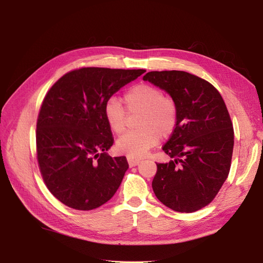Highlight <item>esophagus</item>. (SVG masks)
Wrapping results in <instances>:
<instances>
[{
    "mask_svg": "<svg viewBox=\"0 0 263 263\" xmlns=\"http://www.w3.org/2000/svg\"><path fill=\"white\" fill-rule=\"evenodd\" d=\"M127 161H128V164L130 168H133V166H136L140 162L139 159H135V158H130V157L127 158Z\"/></svg>",
    "mask_w": 263,
    "mask_h": 263,
    "instance_id": "obj_1",
    "label": "esophagus"
}]
</instances>
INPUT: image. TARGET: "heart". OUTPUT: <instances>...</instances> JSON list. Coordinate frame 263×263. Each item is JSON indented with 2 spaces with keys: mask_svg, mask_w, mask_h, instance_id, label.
Masks as SVG:
<instances>
[{
  "mask_svg": "<svg viewBox=\"0 0 263 263\" xmlns=\"http://www.w3.org/2000/svg\"><path fill=\"white\" fill-rule=\"evenodd\" d=\"M129 113L142 112L139 126L142 129L128 132L116 141L118 153L130 158H141L162 137H168L178 124V106L171 98L163 97L157 86L147 83L134 85L124 95ZM104 116L110 130L122 134L126 127V112L117 99L107 101Z\"/></svg>",
  "mask_w": 263,
  "mask_h": 263,
  "instance_id": "1",
  "label": "heart"
}]
</instances>
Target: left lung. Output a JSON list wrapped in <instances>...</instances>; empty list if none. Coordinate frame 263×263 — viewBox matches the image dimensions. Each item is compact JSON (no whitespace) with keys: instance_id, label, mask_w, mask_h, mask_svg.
I'll list each match as a JSON object with an SVG mask.
<instances>
[{"instance_id":"obj_1","label":"left lung","mask_w":263,"mask_h":263,"mask_svg":"<svg viewBox=\"0 0 263 263\" xmlns=\"http://www.w3.org/2000/svg\"><path fill=\"white\" fill-rule=\"evenodd\" d=\"M178 106V124L162 147L171 160L157 163L153 190L166 208L193 213L209 205L226 181L232 163L234 128L219 92L184 71L144 76Z\"/></svg>"}]
</instances>
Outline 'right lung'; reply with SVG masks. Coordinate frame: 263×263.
I'll use <instances>...</instances> for the list:
<instances>
[{
  "label": "right lung",
  "mask_w": 263,
  "mask_h": 263,
  "mask_svg": "<svg viewBox=\"0 0 263 263\" xmlns=\"http://www.w3.org/2000/svg\"><path fill=\"white\" fill-rule=\"evenodd\" d=\"M145 72L81 68L61 77L46 94L37 119V159L47 187L61 203L90 211L116 193L128 162L106 154L114 138L104 107Z\"/></svg>",
  "instance_id": "1"
}]
</instances>
